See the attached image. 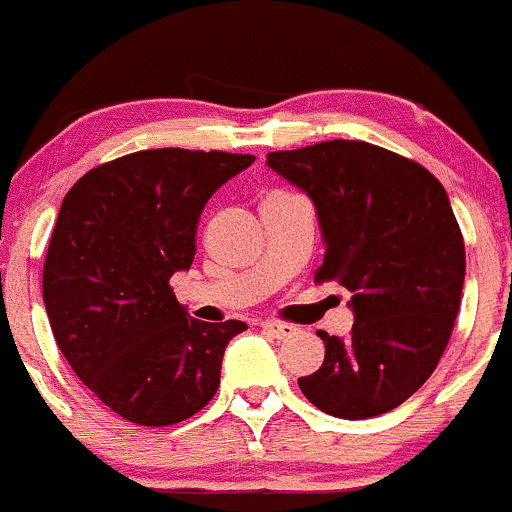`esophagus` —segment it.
<instances>
[{"label":"esophagus","mask_w":512,"mask_h":512,"mask_svg":"<svg viewBox=\"0 0 512 512\" xmlns=\"http://www.w3.org/2000/svg\"><path fill=\"white\" fill-rule=\"evenodd\" d=\"M260 327L265 332H270L272 337H277V340H285V337H292L297 332L292 325H287V322H277V320H262Z\"/></svg>","instance_id":"obj_1"}]
</instances>
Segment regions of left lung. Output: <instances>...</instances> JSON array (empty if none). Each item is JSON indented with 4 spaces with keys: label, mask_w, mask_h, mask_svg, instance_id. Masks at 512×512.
<instances>
[{
    "label": "left lung",
    "mask_w": 512,
    "mask_h": 512,
    "mask_svg": "<svg viewBox=\"0 0 512 512\" xmlns=\"http://www.w3.org/2000/svg\"><path fill=\"white\" fill-rule=\"evenodd\" d=\"M267 165L315 202L325 262L315 282L352 292L350 337L317 332L325 362L297 377L332 418L365 420L403 405L435 372L460 312L465 242L438 177L360 140L270 152Z\"/></svg>",
    "instance_id": "1"
}]
</instances>
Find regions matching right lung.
Instances as JSON below:
<instances>
[{
	"label": "right lung",
	"instance_id": "add662e5",
	"mask_svg": "<svg viewBox=\"0 0 512 512\" xmlns=\"http://www.w3.org/2000/svg\"><path fill=\"white\" fill-rule=\"evenodd\" d=\"M252 155L165 147L92 167L59 210L42 297L59 350L119 418L162 428L220 388L225 347L245 322H200L170 277L190 270L197 222Z\"/></svg>",
	"mask_w": 512,
	"mask_h": 512
}]
</instances>
